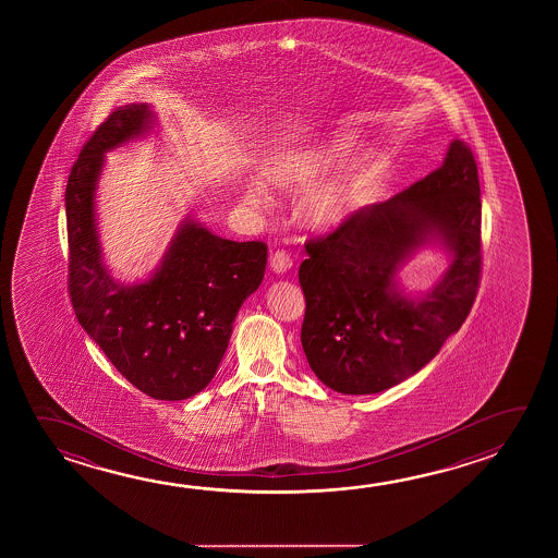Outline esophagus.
Listing matches in <instances>:
<instances>
[{
	"label": "esophagus",
	"mask_w": 558,
	"mask_h": 558,
	"mask_svg": "<svg viewBox=\"0 0 558 558\" xmlns=\"http://www.w3.org/2000/svg\"><path fill=\"white\" fill-rule=\"evenodd\" d=\"M270 268L275 270L276 275H283L292 268V256L288 255L286 251H276L270 256Z\"/></svg>",
	"instance_id": "1"
}]
</instances>
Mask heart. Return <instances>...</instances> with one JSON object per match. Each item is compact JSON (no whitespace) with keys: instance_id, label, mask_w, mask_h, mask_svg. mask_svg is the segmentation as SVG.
Here are the masks:
<instances>
[{"instance_id":"1","label":"heart","mask_w":558,"mask_h":558,"mask_svg":"<svg viewBox=\"0 0 558 558\" xmlns=\"http://www.w3.org/2000/svg\"><path fill=\"white\" fill-rule=\"evenodd\" d=\"M357 147L360 144L354 137H332L323 144L302 147L276 159L268 167V179L280 186H310L348 163ZM385 171L387 161L379 151H364L342 173L311 192L303 204V218L315 229L342 226L374 202L384 183ZM247 196L260 202V189L251 184Z\"/></svg>"}]
</instances>
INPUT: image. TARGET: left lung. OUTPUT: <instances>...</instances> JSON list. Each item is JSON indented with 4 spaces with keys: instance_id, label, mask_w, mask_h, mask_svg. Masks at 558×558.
<instances>
[{
    "instance_id": "8db88e82",
    "label": "left lung",
    "mask_w": 558,
    "mask_h": 558,
    "mask_svg": "<svg viewBox=\"0 0 558 558\" xmlns=\"http://www.w3.org/2000/svg\"><path fill=\"white\" fill-rule=\"evenodd\" d=\"M426 242L452 260L421 299L401 293L398 268ZM302 347L323 384L381 393L421 372L461 329L481 280V186L473 151L453 140L436 171L305 243Z\"/></svg>"
}]
</instances>
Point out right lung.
<instances>
[{"label": "right lung", "instance_id": "1", "mask_svg": "<svg viewBox=\"0 0 558 558\" xmlns=\"http://www.w3.org/2000/svg\"><path fill=\"white\" fill-rule=\"evenodd\" d=\"M149 105L110 112L83 146L65 186L68 290L75 317L110 364L147 397L183 401L201 393L228 350L233 320L265 278L260 241L221 239L184 220L146 282L120 283L102 263L95 192L105 154L144 136Z\"/></svg>", "mask_w": 558, "mask_h": 558}]
</instances>
